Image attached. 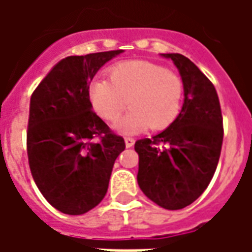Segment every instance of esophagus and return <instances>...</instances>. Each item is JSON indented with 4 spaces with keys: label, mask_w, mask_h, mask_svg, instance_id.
Segmentation results:
<instances>
[{
    "label": "esophagus",
    "mask_w": 252,
    "mask_h": 252,
    "mask_svg": "<svg viewBox=\"0 0 252 252\" xmlns=\"http://www.w3.org/2000/svg\"><path fill=\"white\" fill-rule=\"evenodd\" d=\"M124 142H126V147H132V146H133V144H135V140H133V139H132V137H126V139H124Z\"/></svg>",
    "instance_id": "34e87169"
}]
</instances>
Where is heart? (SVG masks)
Masks as SVG:
<instances>
[{
  "instance_id": "heart-1",
  "label": "heart",
  "mask_w": 252,
  "mask_h": 252,
  "mask_svg": "<svg viewBox=\"0 0 252 252\" xmlns=\"http://www.w3.org/2000/svg\"><path fill=\"white\" fill-rule=\"evenodd\" d=\"M109 82L95 78L89 83V101L102 119L116 120L126 106L129 112L113 124L121 135L147 129L162 131L178 117L184 86L174 72L147 61H126L110 67Z\"/></svg>"
}]
</instances>
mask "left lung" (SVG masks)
I'll return each instance as SVG.
<instances>
[{"label": "left lung", "mask_w": 252, "mask_h": 252, "mask_svg": "<svg viewBox=\"0 0 252 252\" xmlns=\"http://www.w3.org/2000/svg\"><path fill=\"white\" fill-rule=\"evenodd\" d=\"M171 59L184 83L180 115L153 139L135 143L139 154L137 184L155 204L169 211L190 205L208 188L222 144V117L216 89L190 59Z\"/></svg>", "instance_id": "1"}]
</instances>
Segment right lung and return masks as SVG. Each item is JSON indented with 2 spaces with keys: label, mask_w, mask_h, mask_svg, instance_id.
Here are the masks:
<instances>
[{
  "label": "right lung",
  "mask_w": 252,
  "mask_h": 252,
  "mask_svg": "<svg viewBox=\"0 0 252 252\" xmlns=\"http://www.w3.org/2000/svg\"><path fill=\"white\" fill-rule=\"evenodd\" d=\"M121 52L64 58L31 97V173L44 198L66 215H83L98 205L108 191L115 160L126 148L124 139L94 113L88 95L97 71Z\"/></svg>",
  "instance_id": "obj_1"
}]
</instances>
